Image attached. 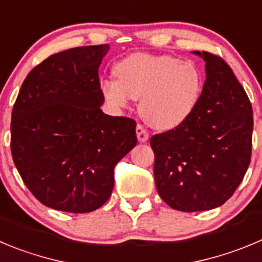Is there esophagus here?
Wrapping results in <instances>:
<instances>
[{
  "mask_svg": "<svg viewBox=\"0 0 262 262\" xmlns=\"http://www.w3.org/2000/svg\"><path fill=\"white\" fill-rule=\"evenodd\" d=\"M136 136H138V140L140 143H145L149 139V134L147 133V129L144 128L143 126H140V124L136 126Z\"/></svg>",
  "mask_w": 262,
  "mask_h": 262,
  "instance_id": "obj_1",
  "label": "esophagus"
}]
</instances>
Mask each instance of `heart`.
Masks as SVG:
<instances>
[{"instance_id": "obj_1", "label": "heart", "mask_w": 262, "mask_h": 262, "mask_svg": "<svg viewBox=\"0 0 262 262\" xmlns=\"http://www.w3.org/2000/svg\"><path fill=\"white\" fill-rule=\"evenodd\" d=\"M114 79L101 81V93L114 107L140 100L141 118L157 129L183 124L200 102L204 75L193 61L167 54L134 53L114 66Z\"/></svg>"}]
</instances>
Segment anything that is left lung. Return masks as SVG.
<instances>
[{
    "mask_svg": "<svg viewBox=\"0 0 262 262\" xmlns=\"http://www.w3.org/2000/svg\"><path fill=\"white\" fill-rule=\"evenodd\" d=\"M200 102L181 126L150 138L158 195L172 209L203 212L226 203L251 162L253 112L231 67L208 52Z\"/></svg>",
    "mask_w": 262,
    "mask_h": 262,
    "instance_id": "obj_1",
    "label": "left lung"
}]
</instances>
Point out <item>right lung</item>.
Returning a JSON list of instances; mask_svg holds the SVG:
<instances>
[{"label":"right lung","mask_w":262,"mask_h":262,"mask_svg":"<svg viewBox=\"0 0 262 262\" xmlns=\"http://www.w3.org/2000/svg\"><path fill=\"white\" fill-rule=\"evenodd\" d=\"M109 45L63 50L33 67L11 114V155L32 195L90 213L109 200L114 167L136 145V122L102 113L98 67Z\"/></svg>","instance_id":"1"}]
</instances>
